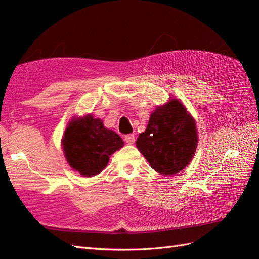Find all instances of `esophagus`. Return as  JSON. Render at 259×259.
I'll use <instances>...</instances> for the list:
<instances>
[{
	"label": "esophagus",
	"mask_w": 259,
	"mask_h": 259,
	"mask_svg": "<svg viewBox=\"0 0 259 259\" xmlns=\"http://www.w3.org/2000/svg\"><path fill=\"white\" fill-rule=\"evenodd\" d=\"M124 139H125V142H126L128 145H133V144L135 143V136H134V134L125 135Z\"/></svg>",
	"instance_id": "esophagus-1"
}]
</instances>
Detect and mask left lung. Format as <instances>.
Instances as JSON below:
<instances>
[{"mask_svg": "<svg viewBox=\"0 0 259 259\" xmlns=\"http://www.w3.org/2000/svg\"><path fill=\"white\" fill-rule=\"evenodd\" d=\"M198 134L195 122L177 99L156 108L136 146L151 167L163 175L184 169L195 152Z\"/></svg>", "mask_w": 259, "mask_h": 259, "instance_id": "1", "label": "left lung"}]
</instances>
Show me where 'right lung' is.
<instances>
[{"label":"right lung","instance_id":"add662e5","mask_svg":"<svg viewBox=\"0 0 259 259\" xmlns=\"http://www.w3.org/2000/svg\"><path fill=\"white\" fill-rule=\"evenodd\" d=\"M123 145L115 132L107 130L101 120L92 115L72 120L62 138L70 166L86 177L99 174L108 164L109 156Z\"/></svg>","mask_w":259,"mask_h":259}]
</instances>
